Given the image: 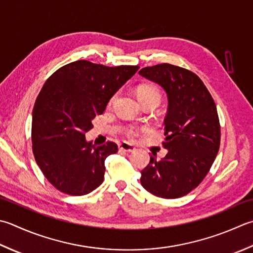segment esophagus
I'll use <instances>...</instances> for the list:
<instances>
[{
    "label": "esophagus",
    "instance_id": "obj_1",
    "mask_svg": "<svg viewBox=\"0 0 253 253\" xmlns=\"http://www.w3.org/2000/svg\"><path fill=\"white\" fill-rule=\"evenodd\" d=\"M118 149H120L121 151H124V152H132L136 150V148L133 147L132 145H130V143H127V142H122L118 145Z\"/></svg>",
    "mask_w": 253,
    "mask_h": 253
}]
</instances>
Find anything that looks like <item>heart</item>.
<instances>
[{"mask_svg":"<svg viewBox=\"0 0 253 253\" xmlns=\"http://www.w3.org/2000/svg\"><path fill=\"white\" fill-rule=\"evenodd\" d=\"M137 94L141 102H146L149 100H157L158 102H159L161 98V92L159 90V87H158L157 85H153V84H143V85H140L137 88ZM116 97H117V93L114 94V95L111 97L110 104H113L114 102H115ZM141 130H143V128H141L139 126L129 125L125 128L124 132H125L127 138H129V139H135V138L139 135V132Z\"/></svg>","mask_w":253,"mask_h":253,"instance_id":"1","label":"heart"}]
</instances>
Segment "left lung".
<instances>
[{
	"instance_id": "left-lung-1",
	"label": "left lung",
	"mask_w": 253,
	"mask_h": 253,
	"mask_svg": "<svg viewBox=\"0 0 253 253\" xmlns=\"http://www.w3.org/2000/svg\"><path fill=\"white\" fill-rule=\"evenodd\" d=\"M142 77L165 88L169 100L165 120L168 153L141 171L140 182L151 194L179 199L201 184L220 146V124L216 104L201 79L187 69L161 63L142 68Z\"/></svg>"
}]
</instances>
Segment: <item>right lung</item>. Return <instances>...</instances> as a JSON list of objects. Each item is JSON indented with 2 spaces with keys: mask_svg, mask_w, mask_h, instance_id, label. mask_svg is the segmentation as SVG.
Segmentation results:
<instances>
[{
  "mask_svg": "<svg viewBox=\"0 0 253 253\" xmlns=\"http://www.w3.org/2000/svg\"><path fill=\"white\" fill-rule=\"evenodd\" d=\"M138 66L106 67L78 60L47 79L33 110V153L43 175L58 191L81 196L102 184L105 159L115 142H86L92 120L137 72Z\"/></svg>",
  "mask_w": 253,
  "mask_h": 253,
  "instance_id": "add662e5",
  "label": "right lung"
}]
</instances>
